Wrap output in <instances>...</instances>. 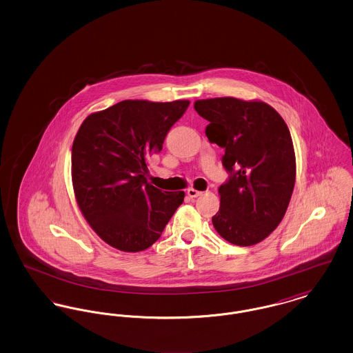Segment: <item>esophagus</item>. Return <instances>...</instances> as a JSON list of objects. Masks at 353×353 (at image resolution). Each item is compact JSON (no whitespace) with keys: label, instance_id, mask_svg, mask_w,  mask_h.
I'll return each mask as SVG.
<instances>
[{"label":"esophagus","instance_id":"1","mask_svg":"<svg viewBox=\"0 0 353 353\" xmlns=\"http://www.w3.org/2000/svg\"><path fill=\"white\" fill-rule=\"evenodd\" d=\"M188 196L190 197V199H196V197H199V196H201L202 192H199V190H196V189H193V188H190V189H188Z\"/></svg>","mask_w":353,"mask_h":353}]
</instances>
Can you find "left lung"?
<instances>
[{"label": "left lung", "instance_id": "left-lung-1", "mask_svg": "<svg viewBox=\"0 0 353 353\" xmlns=\"http://www.w3.org/2000/svg\"><path fill=\"white\" fill-rule=\"evenodd\" d=\"M194 110L209 121V141L225 150L222 165L230 174L219 188L213 226L233 245H255L281 223L294 190L296 163L288 127L265 101L202 99Z\"/></svg>", "mask_w": 353, "mask_h": 353}]
</instances>
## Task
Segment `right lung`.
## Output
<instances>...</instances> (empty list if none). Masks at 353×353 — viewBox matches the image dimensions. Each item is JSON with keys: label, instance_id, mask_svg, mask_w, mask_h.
<instances>
[{"label": "right lung", "instance_id": "add662e5", "mask_svg": "<svg viewBox=\"0 0 353 353\" xmlns=\"http://www.w3.org/2000/svg\"><path fill=\"white\" fill-rule=\"evenodd\" d=\"M189 101H123L84 119L72 143L71 174L79 209L110 246H152L184 202V192L148 184L147 160L163 150Z\"/></svg>", "mask_w": 353, "mask_h": 353}]
</instances>
